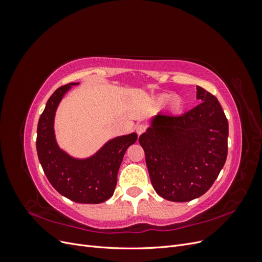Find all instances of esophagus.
<instances>
[{
    "label": "esophagus",
    "instance_id": "esophagus-1",
    "mask_svg": "<svg viewBox=\"0 0 262 262\" xmlns=\"http://www.w3.org/2000/svg\"><path fill=\"white\" fill-rule=\"evenodd\" d=\"M145 130H146V125L143 124V123L138 124V125L136 126V132L138 133V136H141L142 133H144Z\"/></svg>",
    "mask_w": 262,
    "mask_h": 262
}]
</instances>
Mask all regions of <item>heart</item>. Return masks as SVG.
Listing matches in <instances>:
<instances>
[{
    "mask_svg": "<svg viewBox=\"0 0 262 262\" xmlns=\"http://www.w3.org/2000/svg\"><path fill=\"white\" fill-rule=\"evenodd\" d=\"M166 102H168V109L173 114L180 113L181 109L184 108V101L178 96H172L170 94H162L156 98V104L158 106H162Z\"/></svg>",
    "mask_w": 262,
    "mask_h": 262,
    "instance_id": "heart-1",
    "label": "heart"
}]
</instances>
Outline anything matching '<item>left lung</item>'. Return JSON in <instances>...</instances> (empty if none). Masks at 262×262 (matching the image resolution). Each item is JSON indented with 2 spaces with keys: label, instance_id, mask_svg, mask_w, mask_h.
<instances>
[{
  "label": "left lung",
  "instance_id": "8db88e82",
  "mask_svg": "<svg viewBox=\"0 0 262 262\" xmlns=\"http://www.w3.org/2000/svg\"><path fill=\"white\" fill-rule=\"evenodd\" d=\"M201 104L181 116L156 115L139 138L157 194L187 202L204 194L227 157L228 122L217 98L196 86Z\"/></svg>",
  "mask_w": 262,
  "mask_h": 262
}]
</instances>
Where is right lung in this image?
I'll return each instance as SVG.
<instances>
[{"mask_svg": "<svg viewBox=\"0 0 262 262\" xmlns=\"http://www.w3.org/2000/svg\"><path fill=\"white\" fill-rule=\"evenodd\" d=\"M70 83L55 91L47 101L37 128V154L47 178L57 191L77 203L97 204L114 194L117 175L126 148L138 139L137 133L108 141L98 152L85 160L71 157L54 137V115Z\"/></svg>", "mask_w": 262, "mask_h": 262, "instance_id": "1", "label": "right lung"}]
</instances>
